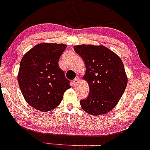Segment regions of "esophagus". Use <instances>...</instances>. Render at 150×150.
Returning <instances> with one entry per match:
<instances>
[{
  "instance_id": "34e87169",
  "label": "esophagus",
  "mask_w": 150,
  "mask_h": 150,
  "mask_svg": "<svg viewBox=\"0 0 150 150\" xmlns=\"http://www.w3.org/2000/svg\"><path fill=\"white\" fill-rule=\"evenodd\" d=\"M79 82H80V80H79V78H75V80H73V84L75 85H77V84H78Z\"/></svg>"
}]
</instances>
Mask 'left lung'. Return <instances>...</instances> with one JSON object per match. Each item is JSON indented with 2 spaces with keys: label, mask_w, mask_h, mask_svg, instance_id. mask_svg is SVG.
I'll list each match as a JSON object with an SVG mask.
<instances>
[{
  "label": "left lung",
  "mask_w": 150,
  "mask_h": 150,
  "mask_svg": "<svg viewBox=\"0 0 150 150\" xmlns=\"http://www.w3.org/2000/svg\"><path fill=\"white\" fill-rule=\"evenodd\" d=\"M74 50L85 61L89 94L80 105L85 112L99 116L113 109L124 93L128 83L124 65L116 53L99 45L82 44Z\"/></svg>",
  "instance_id": "1"
}]
</instances>
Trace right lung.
Here are the masks:
<instances>
[{
	"mask_svg": "<svg viewBox=\"0 0 150 150\" xmlns=\"http://www.w3.org/2000/svg\"><path fill=\"white\" fill-rule=\"evenodd\" d=\"M67 46L41 43L24 55L18 75L24 98L35 109L45 112L61 104L70 81L58 66V60Z\"/></svg>",
	"mask_w": 150,
	"mask_h": 150,
	"instance_id": "add662e5",
	"label": "right lung"
}]
</instances>
